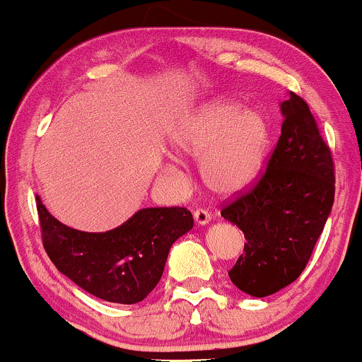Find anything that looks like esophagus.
<instances>
[{"label":"esophagus","mask_w":362,"mask_h":362,"mask_svg":"<svg viewBox=\"0 0 362 362\" xmlns=\"http://www.w3.org/2000/svg\"><path fill=\"white\" fill-rule=\"evenodd\" d=\"M211 218H213V216H211V214L207 213V211H204V209H197V211H195V213H194L195 223L201 224V226H204V224L209 223Z\"/></svg>","instance_id":"1"}]
</instances>
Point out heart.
<instances>
[{
	"instance_id": "obj_1",
	"label": "heart",
	"mask_w": 362,
	"mask_h": 362,
	"mask_svg": "<svg viewBox=\"0 0 362 362\" xmlns=\"http://www.w3.org/2000/svg\"><path fill=\"white\" fill-rule=\"evenodd\" d=\"M168 139L177 155L201 160L207 189L233 195L259 175L271 144V124L259 109L211 98L187 112Z\"/></svg>"
}]
</instances>
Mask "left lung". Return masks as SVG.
I'll list each match as a JSON object with an SVG mask.
<instances>
[{
	"mask_svg": "<svg viewBox=\"0 0 362 362\" xmlns=\"http://www.w3.org/2000/svg\"><path fill=\"white\" fill-rule=\"evenodd\" d=\"M281 114L267 170L221 211L247 240L228 276L255 298L271 296L300 277L334 206V161L308 103L289 91Z\"/></svg>",
	"mask_w": 362,
	"mask_h": 362,
	"instance_id": "left-lung-1",
	"label": "left lung"
}]
</instances>
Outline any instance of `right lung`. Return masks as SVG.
Listing matches in <instances>:
<instances>
[{
  "instance_id": "obj_1",
  "label": "right lung",
  "mask_w": 362,
  "mask_h": 362,
  "mask_svg": "<svg viewBox=\"0 0 362 362\" xmlns=\"http://www.w3.org/2000/svg\"><path fill=\"white\" fill-rule=\"evenodd\" d=\"M44 248L57 271L86 293L110 303L134 305L156 288L172 245L192 230L185 207H146L103 233L57 221L37 197Z\"/></svg>"
}]
</instances>
